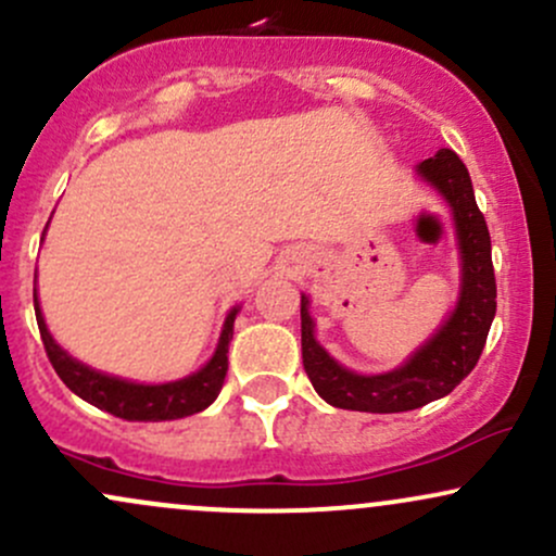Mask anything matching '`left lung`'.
<instances>
[{
	"instance_id": "left-lung-1",
	"label": "left lung",
	"mask_w": 556,
	"mask_h": 556,
	"mask_svg": "<svg viewBox=\"0 0 556 556\" xmlns=\"http://www.w3.org/2000/svg\"><path fill=\"white\" fill-rule=\"evenodd\" d=\"M418 175L442 193L455 216L463 287L452 316L424 348L394 371L363 376L340 366L314 337L308 298L300 295L303 366L318 397L342 410L405 413L444 397L476 368L496 314V279L486 219L478 208L468 169L452 149L418 164Z\"/></svg>"
}]
</instances>
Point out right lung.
<instances>
[{"label":"right lung","mask_w":556,"mask_h":556,"mask_svg":"<svg viewBox=\"0 0 556 556\" xmlns=\"http://www.w3.org/2000/svg\"><path fill=\"white\" fill-rule=\"evenodd\" d=\"M36 305V321L41 331L43 350H47L49 361H52L56 376L65 381L70 392L78 394L80 400L91 402L99 410L112 413V416L125 420H177L188 418L193 413L206 410L216 400L222 384L227 376V353L229 340H232L235 316L238 308L227 314L225 329H222L219 344H216L214 358L201 368V371L185 376L180 381H169V384H136V381L117 379V376H106L93 368L83 366L80 361L70 358L65 350L54 342L49 334L47 324H43L41 308H38V298L34 292Z\"/></svg>","instance_id":"1"}]
</instances>
